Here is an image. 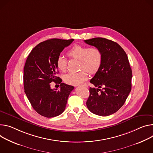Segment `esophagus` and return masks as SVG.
<instances>
[{"mask_svg": "<svg viewBox=\"0 0 153 153\" xmlns=\"http://www.w3.org/2000/svg\"><path fill=\"white\" fill-rule=\"evenodd\" d=\"M83 86H84V87H88L87 84H84V85H83Z\"/></svg>", "mask_w": 153, "mask_h": 153, "instance_id": "obj_1", "label": "esophagus"}]
</instances>
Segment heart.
Masks as SVG:
<instances>
[{"label":"heart","mask_w":153,"mask_h":153,"mask_svg":"<svg viewBox=\"0 0 153 153\" xmlns=\"http://www.w3.org/2000/svg\"><path fill=\"white\" fill-rule=\"evenodd\" d=\"M67 54L69 57L79 60V69L82 70L65 76L64 81L69 85L81 84L88 79L86 71L90 74H94L99 71L101 66L102 53L98 48L76 45L68 51ZM56 65L59 70L65 72L66 70L67 61L63 57L59 56L57 59Z\"/></svg>","instance_id":"b5f03b06"}]
</instances>
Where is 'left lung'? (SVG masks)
<instances>
[{
    "label": "left lung",
    "instance_id": "obj_1",
    "mask_svg": "<svg viewBox=\"0 0 153 153\" xmlns=\"http://www.w3.org/2000/svg\"><path fill=\"white\" fill-rule=\"evenodd\" d=\"M84 41L98 48L102 56L99 71L90 81L97 88H89L87 108L97 115H110L123 105L131 90L132 75L127 54L118 43L104 38Z\"/></svg>",
    "mask_w": 153,
    "mask_h": 153
}]
</instances>
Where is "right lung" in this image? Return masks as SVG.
<instances>
[{"instance_id": "add662e5", "label": "right lung", "mask_w": 153, "mask_h": 153, "mask_svg": "<svg viewBox=\"0 0 153 153\" xmlns=\"http://www.w3.org/2000/svg\"><path fill=\"white\" fill-rule=\"evenodd\" d=\"M74 39L53 38L41 42L29 53L24 68L25 93L32 107L39 115L52 118L62 114L74 87L65 84L56 75L57 58ZM52 81L60 82L61 89H52Z\"/></svg>"}]
</instances>
